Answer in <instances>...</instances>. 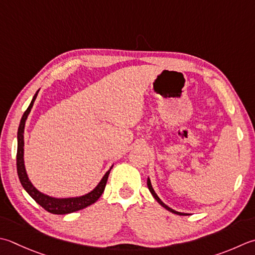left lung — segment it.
Listing matches in <instances>:
<instances>
[{
	"label": "left lung",
	"instance_id": "obj_1",
	"mask_svg": "<svg viewBox=\"0 0 255 255\" xmlns=\"http://www.w3.org/2000/svg\"><path fill=\"white\" fill-rule=\"evenodd\" d=\"M147 186H148L149 191H150V193L152 194V197H153L154 199H156L157 202H158L159 204H160L161 207H163L164 209H166V210L170 211V212H172V213H174V214H178V216H189V213H183V212H179V211H176V210H173V209H171L170 207H168L167 204H164V203L161 201V199L157 196V193L154 192L153 188H152V184H151V181H150V179H149V177H148V179H147Z\"/></svg>",
	"mask_w": 255,
	"mask_h": 255
}]
</instances>
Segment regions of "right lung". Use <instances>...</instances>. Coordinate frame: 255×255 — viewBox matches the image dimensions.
Here are the masks:
<instances>
[{"label":"right lung","instance_id":"add662e5","mask_svg":"<svg viewBox=\"0 0 255 255\" xmlns=\"http://www.w3.org/2000/svg\"><path fill=\"white\" fill-rule=\"evenodd\" d=\"M38 91L35 93L33 96V99L31 104H29L28 108L23 114L21 123H19L18 130H17V153H16V167H17V174L18 179L21 181L22 187L24 190L26 191L29 196H31L35 201H36L39 206L44 208L45 210L54 213V214H67L72 212H76L78 210H82L84 208H87L88 206L96 202L99 197L102 196V193L105 190L106 187V182L111 172L113 166L109 168V170L106 171L104 174L101 181L95 187L92 191L83 194V196L78 197H68V198H55L52 196H48L46 193H43L36 188L34 187V184L29 180L27 176L26 168H25L24 162V129H25V123L28 117L29 113H31L35 99L37 97Z\"/></svg>","mask_w":255,"mask_h":255}]
</instances>
